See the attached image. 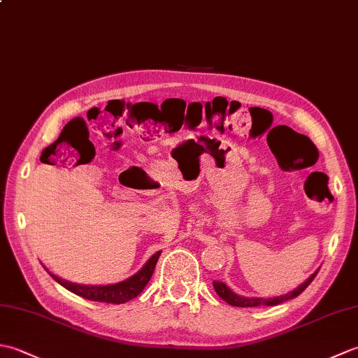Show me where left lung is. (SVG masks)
<instances>
[{
  "label": "left lung",
  "mask_w": 358,
  "mask_h": 358,
  "mask_svg": "<svg viewBox=\"0 0 358 358\" xmlns=\"http://www.w3.org/2000/svg\"><path fill=\"white\" fill-rule=\"evenodd\" d=\"M315 271L313 275H310L305 283L300 285L299 287L295 289V291L289 292L286 295H280V296H273V299H246V296H240L237 294H234L229 287H227L224 283H222V281H214V289L215 292L218 294L220 299H223L226 303H229V305L232 306H238V308H255V306H275V305H280V303L283 301H287V300H292L295 299L296 295H300L305 289L310 285V281H313L317 275Z\"/></svg>",
  "instance_id": "1"
}]
</instances>
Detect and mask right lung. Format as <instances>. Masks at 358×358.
<instances>
[{
  "label": "right lung",
  "mask_w": 358,
  "mask_h": 358,
  "mask_svg": "<svg viewBox=\"0 0 358 358\" xmlns=\"http://www.w3.org/2000/svg\"><path fill=\"white\" fill-rule=\"evenodd\" d=\"M159 254H162V250L152 255L149 258V262L143 266L141 271L136 272L135 275H132L131 278L121 281V283L109 285V286L75 285V283H69V281H66V280L58 278L57 275H53V273H50V272L49 273L53 280L58 281L62 286H64L67 291L77 294V295L83 296V299L92 300V301H101V303H112V305H120V303H126L129 300L135 299V296L143 291L144 286L149 283V280L152 277V273H154L157 262L159 258Z\"/></svg>",
  "instance_id": "1"
}]
</instances>
